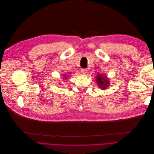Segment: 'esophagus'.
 Masks as SVG:
<instances>
[{
	"mask_svg": "<svg viewBox=\"0 0 154 154\" xmlns=\"http://www.w3.org/2000/svg\"><path fill=\"white\" fill-rule=\"evenodd\" d=\"M87 69H82L81 70V72L83 74H86L88 72H87Z\"/></svg>",
	"mask_w": 154,
	"mask_h": 154,
	"instance_id": "esophagus-1",
	"label": "esophagus"
}]
</instances>
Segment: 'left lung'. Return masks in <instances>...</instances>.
<instances>
[{
    "label": "left lung",
    "mask_w": 154,
    "mask_h": 154,
    "mask_svg": "<svg viewBox=\"0 0 154 154\" xmlns=\"http://www.w3.org/2000/svg\"><path fill=\"white\" fill-rule=\"evenodd\" d=\"M96 82L97 84L99 85V87L101 88H103V89H106V88L108 87L109 84V81L106 78V76H103L100 74H98V75L97 76Z\"/></svg>",
    "instance_id": "1"
}]
</instances>
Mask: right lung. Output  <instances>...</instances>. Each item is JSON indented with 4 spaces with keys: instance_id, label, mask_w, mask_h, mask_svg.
<instances>
[{
    "instance_id": "obj_1",
    "label": "right lung",
    "mask_w": 154,
    "mask_h": 154,
    "mask_svg": "<svg viewBox=\"0 0 154 154\" xmlns=\"http://www.w3.org/2000/svg\"><path fill=\"white\" fill-rule=\"evenodd\" d=\"M64 78H66V76H65V77H64Z\"/></svg>"
}]
</instances>
